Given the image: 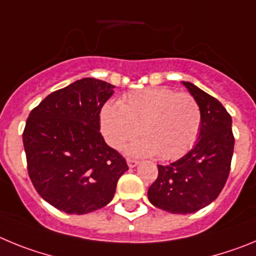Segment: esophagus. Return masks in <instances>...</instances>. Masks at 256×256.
Returning a JSON list of instances; mask_svg holds the SVG:
<instances>
[{"label": "esophagus", "mask_w": 256, "mask_h": 256, "mask_svg": "<svg viewBox=\"0 0 256 256\" xmlns=\"http://www.w3.org/2000/svg\"><path fill=\"white\" fill-rule=\"evenodd\" d=\"M138 165V160H134V159H128V166L130 168H134Z\"/></svg>", "instance_id": "34e87169"}]
</instances>
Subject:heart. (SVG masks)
<instances>
[{
  "instance_id": "b5f03b06",
  "label": "heart",
  "mask_w": 256,
  "mask_h": 256,
  "mask_svg": "<svg viewBox=\"0 0 256 256\" xmlns=\"http://www.w3.org/2000/svg\"><path fill=\"white\" fill-rule=\"evenodd\" d=\"M101 130L112 148H120L138 137L144 140L130 148L134 155H158L176 159L198 138L201 108L190 94L164 87L146 88L126 94L118 104L108 102L100 112Z\"/></svg>"
}]
</instances>
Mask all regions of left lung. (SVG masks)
I'll return each instance as SVG.
<instances>
[{"instance_id": "1", "label": "left lung", "mask_w": 256, "mask_h": 256, "mask_svg": "<svg viewBox=\"0 0 256 256\" xmlns=\"http://www.w3.org/2000/svg\"><path fill=\"white\" fill-rule=\"evenodd\" d=\"M182 83L200 105L198 138L177 162L158 165V178L148 191L154 206L172 214L195 212L218 198L227 182L234 146L232 118L224 106L195 84Z\"/></svg>"}]
</instances>
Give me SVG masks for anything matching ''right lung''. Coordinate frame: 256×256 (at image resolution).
I'll use <instances>...</instances> for the list:
<instances>
[{
    "mask_svg": "<svg viewBox=\"0 0 256 256\" xmlns=\"http://www.w3.org/2000/svg\"><path fill=\"white\" fill-rule=\"evenodd\" d=\"M115 86L83 78L52 92L26 119L22 144L36 191L68 214H87L112 200L126 159L100 133V112Z\"/></svg>",
    "mask_w": 256,
    "mask_h": 256,
    "instance_id": "right-lung-1",
    "label": "right lung"
}]
</instances>
